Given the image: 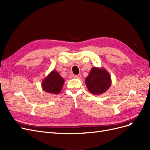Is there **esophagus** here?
<instances>
[{
	"label": "esophagus",
	"mask_w": 150,
	"mask_h": 150,
	"mask_svg": "<svg viewBox=\"0 0 150 150\" xmlns=\"http://www.w3.org/2000/svg\"><path fill=\"white\" fill-rule=\"evenodd\" d=\"M81 74H78V75H75L74 76V78L76 79H81Z\"/></svg>",
	"instance_id": "esophagus-1"
}]
</instances>
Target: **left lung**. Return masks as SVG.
Wrapping results in <instances>:
<instances>
[{
	"label": "left lung",
	"instance_id": "obj_1",
	"mask_svg": "<svg viewBox=\"0 0 150 150\" xmlns=\"http://www.w3.org/2000/svg\"><path fill=\"white\" fill-rule=\"evenodd\" d=\"M85 83L91 93L99 95L110 88L111 79L110 73L104 67H93L86 78Z\"/></svg>",
	"mask_w": 150,
	"mask_h": 150
}]
</instances>
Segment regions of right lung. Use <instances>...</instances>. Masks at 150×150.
Masks as SVG:
<instances>
[{
  "instance_id": "right-lung-1",
  "label": "right lung",
  "mask_w": 150,
  "mask_h": 150,
  "mask_svg": "<svg viewBox=\"0 0 150 150\" xmlns=\"http://www.w3.org/2000/svg\"><path fill=\"white\" fill-rule=\"evenodd\" d=\"M64 83V79L54 69L42 81V88L47 93L58 94L62 90Z\"/></svg>"
}]
</instances>
